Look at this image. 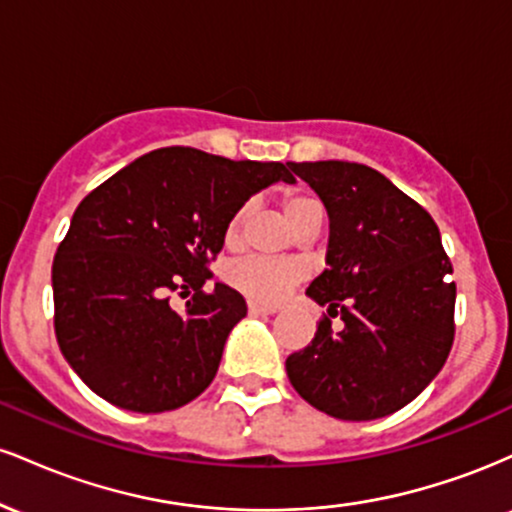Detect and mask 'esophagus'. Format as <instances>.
I'll return each mask as SVG.
<instances>
[{"mask_svg": "<svg viewBox=\"0 0 512 512\" xmlns=\"http://www.w3.org/2000/svg\"><path fill=\"white\" fill-rule=\"evenodd\" d=\"M248 313L252 317H260V315H274L276 308L274 305H262V303H248Z\"/></svg>", "mask_w": 512, "mask_h": 512, "instance_id": "1", "label": "esophagus"}]
</instances>
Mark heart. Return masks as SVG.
<instances>
[{
    "label": "heart",
    "mask_w": 512,
    "mask_h": 512,
    "mask_svg": "<svg viewBox=\"0 0 512 512\" xmlns=\"http://www.w3.org/2000/svg\"><path fill=\"white\" fill-rule=\"evenodd\" d=\"M284 216L293 228H298L301 223L310 219H322V207L315 197L310 195H286L284 202ZM250 207L243 204L231 214V219L223 226V243L228 248H236L243 240L245 223H248ZM303 269L301 264L291 260H279V257H264V255H248L240 257V260L231 262L226 267V279L228 284L236 286L238 291H243L245 296L255 298L262 303H276L279 298L286 296V291L301 279Z\"/></svg>",
    "instance_id": "b5f03b06"
}]
</instances>
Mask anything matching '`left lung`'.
<instances>
[{"instance_id":"8db88e82","label":"left lung","mask_w":512,"mask_h":512,"mask_svg":"<svg viewBox=\"0 0 512 512\" xmlns=\"http://www.w3.org/2000/svg\"><path fill=\"white\" fill-rule=\"evenodd\" d=\"M330 216L327 264L308 296L327 305L291 385L334 419L395 414L440 373L455 339V281L431 214L378 170L349 161L289 163ZM343 327L331 330V317Z\"/></svg>"}]
</instances>
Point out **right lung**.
<instances>
[{
    "label": "right lung",
    "instance_id": "1",
    "mask_svg": "<svg viewBox=\"0 0 512 512\" xmlns=\"http://www.w3.org/2000/svg\"><path fill=\"white\" fill-rule=\"evenodd\" d=\"M289 163L231 161L166 146L117 170L76 207L52 262L62 356L105 402L139 414L202 395L223 344L248 315L238 291L211 279L223 226ZM193 291L178 314L169 296Z\"/></svg>",
    "mask_w": 512,
    "mask_h": 512
}]
</instances>
